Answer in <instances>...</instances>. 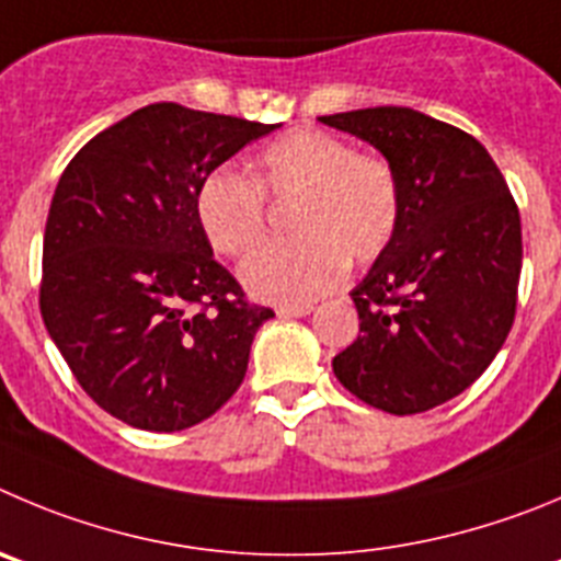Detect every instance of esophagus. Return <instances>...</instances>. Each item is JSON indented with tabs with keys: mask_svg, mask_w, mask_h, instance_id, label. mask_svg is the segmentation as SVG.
<instances>
[{
	"mask_svg": "<svg viewBox=\"0 0 561 561\" xmlns=\"http://www.w3.org/2000/svg\"><path fill=\"white\" fill-rule=\"evenodd\" d=\"M310 312H312L310 305H298V307H279V310H276V316L279 318H305V316H310Z\"/></svg>",
	"mask_w": 561,
	"mask_h": 561,
	"instance_id": "obj_1",
	"label": "esophagus"
}]
</instances>
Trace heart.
Instances as JSON below:
<instances>
[{
	"label": "heart",
	"instance_id": "b5f03b06",
	"mask_svg": "<svg viewBox=\"0 0 561 561\" xmlns=\"http://www.w3.org/2000/svg\"><path fill=\"white\" fill-rule=\"evenodd\" d=\"M265 196L296 202L290 243H274L240 265L249 296L298 307L340 282L345 260L370 263L390 245L401 218L399 176L385 157L359 154L323 129H296L265 146L254 182L234 169L209 171L196 187V218L209 245L243 256L265 232Z\"/></svg>",
	"mask_w": 561,
	"mask_h": 561
}]
</instances>
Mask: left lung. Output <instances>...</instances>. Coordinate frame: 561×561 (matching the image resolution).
Segmentation results:
<instances>
[{
  "instance_id": "1",
  "label": "left lung",
  "mask_w": 561,
  "mask_h": 561,
  "mask_svg": "<svg viewBox=\"0 0 561 561\" xmlns=\"http://www.w3.org/2000/svg\"><path fill=\"white\" fill-rule=\"evenodd\" d=\"M374 146L401 187L390 245L352 290L359 337L332 359L345 390L415 415L468 390L515 321L520 213L484 146L412 107L323 115Z\"/></svg>"
}]
</instances>
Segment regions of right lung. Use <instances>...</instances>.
Returning <instances> with one entry per match:
<instances>
[{
  "mask_svg": "<svg viewBox=\"0 0 561 561\" xmlns=\"http://www.w3.org/2000/svg\"><path fill=\"white\" fill-rule=\"evenodd\" d=\"M234 115L149 104L88 140L51 196L41 316L82 390L118 421L182 432L243 381L274 310L216 263L196 187L274 133Z\"/></svg>",
  "mask_w": 561,
  "mask_h": 561,
  "instance_id": "right-lung-1",
  "label": "right lung"
}]
</instances>
